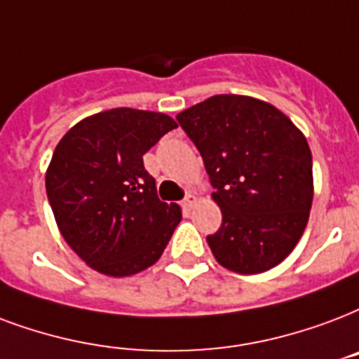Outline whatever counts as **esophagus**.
<instances>
[{"instance_id":"esophagus-1","label":"esophagus","mask_w":359,"mask_h":359,"mask_svg":"<svg viewBox=\"0 0 359 359\" xmlns=\"http://www.w3.org/2000/svg\"><path fill=\"white\" fill-rule=\"evenodd\" d=\"M194 203H196V196H194V194H188V196L182 199V209L190 210L191 207H194Z\"/></svg>"}]
</instances>
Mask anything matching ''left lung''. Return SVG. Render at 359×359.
<instances>
[{"label":"left lung","instance_id":"8db88e82","mask_svg":"<svg viewBox=\"0 0 359 359\" xmlns=\"http://www.w3.org/2000/svg\"><path fill=\"white\" fill-rule=\"evenodd\" d=\"M203 158L222 226L207 235L216 262L241 275L288 256L313 205L307 139L277 107L248 95H212L177 114Z\"/></svg>","mask_w":359,"mask_h":359}]
</instances>
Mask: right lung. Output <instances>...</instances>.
<instances>
[{"instance_id": "1", "label": "right lung", "mask_w": 359, "mask_h": 359, "mask_svg": "<svg viewBox=\"0 0 359 359\" xmlns=\"http://www.w3.org/2000/svg\"><path fill=\"white\" fill-rule=\"evenodd\" d=\"M175 128L168 114L120 107L62 137L46 196L65 243L92 269L130 277L160 259L182 215L160 201L143 156Z\"/></svg>"}]
</instances>
